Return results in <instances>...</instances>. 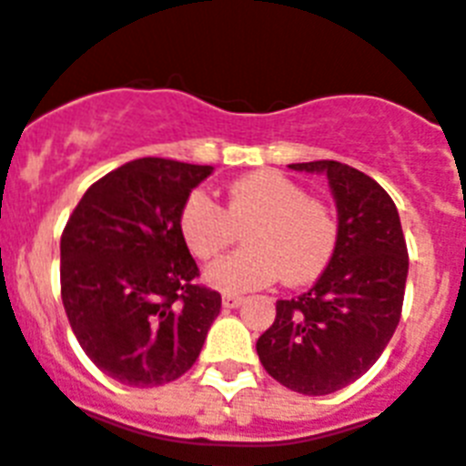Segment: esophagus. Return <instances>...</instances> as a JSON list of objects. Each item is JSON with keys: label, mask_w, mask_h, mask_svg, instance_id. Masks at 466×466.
<instances>
[{"label": "esophagus", "mask_w": 466, "mask_h": 466, "mask_svg": "<svg viewBox=\"0 0 466 466\" xmlns=\"http://www.w3.org/2000/svg\"><path fill=\"white\" fill-rule=\"evenodd\" d=\"M221 302H224L226 309H236V307L242 305V298L240 295H224V298H221Z\"/></svg>", "instance_id": "1"}]
</instances>
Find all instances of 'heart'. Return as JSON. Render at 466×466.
Returning a JSON list of instances; mask_svg holds the SVG:
<instances>
[{
    "label": "heart",
    "mask_w": 466,
    "mask_h": 466,
    "mask_svg": "<svg viewBox=\"0 0 466 466\" xmlns=\"http://www.w3.org/2000/svg\"><path fill=\"white\" fill-rule=\"evenodd\" d=\"M242 228L245 249L205 268L207 283L224 293H248L280 276L288 286H305L329 267L338 245L329 207L271 168L233 180L224 209L205 190H192L178 211L180 238L198 259H214Z\"/></svg>",
    "instance_id": "1"
}]
</instances>
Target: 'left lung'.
<instances>
[{
    "label": "left lung",
    "mask_w": 466,
    "mask_h": 466,
    "mask_svg": "<svg viewBox=\"0 0 466 466\" xmlns=\"http://www.w3.org/2000/svg\"><path fill=\"white\" fill-rule=\"evenodd\" d=\"M290 168L326 176L338 245L307 293L276 302V321L257 340V355L295 393L329 395L367 374L393 338L410 259L395 202L374 178L329 159Z\"/></svg>",
    "instance_id": "1"
}]
</instances>
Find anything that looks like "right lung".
Listing matches in <instances>:
<instances>
[{"mask_svg":"<svg viewBox=\"0 0 466 466\" xmlns=\"http://www.w3.org/2000/svg\"><path fill=\"white\" fill-rule=\"evenodd\" d=\"M214 167L145 157L87 187L61 236V299L92 362L164 386L195 364L221 295L195 283L178 211Z\"/></svg>","mask_w":466,"mask_h":466,"instance_id":"add662e5","label":"right lung"}]
</instances>
